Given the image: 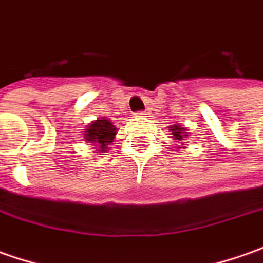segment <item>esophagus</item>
Here are the masks:
<instances>
[{
	"label": "esophagus",
	"instance_id": "obj_1",
	"mask_svg": "<svg viewBox=\"0 0 263 263\" xmlns=\"http://www.w3.org/2000/svg\"><path fill=\"white\" fill-rule=\"evenodd\" d=\"M145 115H148L147 110H140V112H137V116H138V118H144Z\"/></svg>",
	"mask_w": 263,
	"mask_h": 263
}]
</instances>
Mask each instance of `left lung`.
Here are the masks:
<instances>
[{
  "mask_svg": "<svg viewBox=\"0 0 263 263\" xmlns=\"http://www.w3.org/2000/svg\"><path fill=\"white\" fill-rule=\"evenodd\" d=\"M170 131L173 138L177 141H182L183 138H187V134H186V128L180 126V125H170Z\"/></svg>",
  "mask_w": 263,
  "mask_h": 263,
  "instance_id": "1",
  "label": "left lung"
}]
</instances>
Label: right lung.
Returning a JSON list of instances; mask_svg holds the SVG:
<instances>
[{
	"mask_svg": "<svg viewBox=\"0 0 263 263\" xmlns=\"http://www.w3.org/2000/svg\"><path fill=\"white\" fill-rule=\"evenodd\" d=\"M116 132H118V129L114 123L102 118V119H97L87 126V129L84 131V138H86V141H88V144L97 147V151L104 153L114 142Z\"/></svg>",
	"mask_w": 263,
	"mask_h": 263,
	"instance_id": "right-lung-1",
	"label": "right lung"
}]
</instances>
